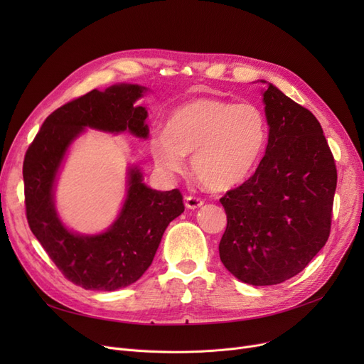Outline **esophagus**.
I'll use <instances>...</instances> for the list:
<instances>
[{"label": "esophagus", "mask_w": 364, "mask_h": 364, "mask_svg": "<svg viewBox=\"0 0 364 364\" xmlns=\"http://www.w3.org/2000/svg\"><path fill=\"white\" fill-rule=\"evenodd\" d=\"M184 203H186V208H188V209H196L203 205V199H200L198 196H186Z\"/></svg>", "instance_id": "obj_1"}]
</instances>
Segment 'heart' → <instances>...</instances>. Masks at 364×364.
Instances as JSON below:
<instances>
[{
  "label": "heart",
  "mask_w": 364,
  "mask_h": 364,
  "mask_svg": "<svg viewBox=\"0 0 364 364\" xmlns=\"http://www.w3.org/2000/svg\"><path fill=\"white\" fill-rule=\"evenodd\" d=\"M267 144V121L252 103L202 97L169 114L150 151L166 172H181L192 155L196 178L213 192H227L252 176Z\"/></svg>",
  "instance_id": "obj_1"
}]
</instances>
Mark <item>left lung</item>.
I'll return each instance as SVG.
<instances>
[{
    "label": "left lung",
    "mask_w": 364,
    "mask_h": 364,
    "mask_svg": "<svg viewBox=\"0 0 364 364\" xmlns=\"http://www.w3.org/2000/svg\"><path fill=\"white\" fill-rule=\"evenodd\" d=\"M269 144L255 174L220 199V258L239 280L267 286L301 273L331 235L336 165L320 122L274 85L262 94Z\"/></svg>",
    "instance_id": "1"
}]
</instances>
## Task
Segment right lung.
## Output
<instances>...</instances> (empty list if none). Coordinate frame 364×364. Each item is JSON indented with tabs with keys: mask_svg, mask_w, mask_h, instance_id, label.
<instances>
[{
	"mask_svg": "<svg viewBox=\"0 0 364 364\" xmlns=\"http://www.w3.org/2000/svg\"><path fill=\"white\" fill-rule=\"evenodd\" d=\"M146 88L113 85L92 90L48 114L23 161L25 206L31 232L50 259L72 283L90 291H117L137 282L149 269L168 224L184 211L178 188L158 192L129 171L128 195L118 220L106 233L80 236L55 214L53 186L65 153L85 127L110 132L128 129L146 139L147 110L134 106Z\"/></svg>",
	"mask_w": 364,
	"mask_h": 364,
	"instance_id": "1",
	"label": "right lung"
}]
</instances>
